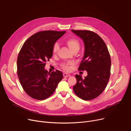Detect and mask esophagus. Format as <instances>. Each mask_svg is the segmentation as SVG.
I'll return each instance as SVG.
<instances>
[{
    "instance_id": "1",
    "label": "esophagus",
    "mask_w": 131,
    "mask_h": 131,
    "mask_svg": "<svg viewBox=\"0 0 131 131\" xmlns=\"http://www.w3.org/2000/svg\"><path fill=\"white\" fill-rule=\"evenodd\" d=\"M63 76H64V77H66L70 76L71 75H69V74H67V73H63Z\"/></svg>"
}]
</instances>
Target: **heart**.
I'll list each match as a JSON object with an SVG mask.
<instances>
[{
	"label": "heart",
	"mask_w": 131,
	"mask_h": 131,
	"mask_svg": "<svg viewBox=\"0 0 131 131\" xmlns=\"http://www.w3.org/2000/svg\"><path fill=\"white\" fill-rule=\"evenodd\" d=\"M66 44L70 48V49L73 52L74 51H78L80 48V42L78 39L75 38H71L66 40ZM59 49V46L58 43L56 42L55 43L52 49V52L54 54H56ZM74 63L73 62H68V63H63L61 64V67L65 71H69L71 70V66L73 65Z\"/></svg>",
	"instance_id": "heart-1"
}]
</instances>
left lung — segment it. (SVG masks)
I'll use <instances>...</instances> for the list:
<instances>
[{
    "label": "left lung",
    "mask_w": 131,
    "mask_h": 131,
    "mask_svg": "<svg viewBox=\"0 0 131 131\" xmlns=\"http://www.w3.org/2000/svg\"><path fill=\"white\" fill-rule=\"evenodd\" d=\"M72 31L83 40L84 58L78 71H86L88 76L83 78L76 75V84L73 90L78 97L89 101L98 97L106 88L110 79L111 59L106 45L97 34L90 30Z\"/></svg>",
    "instance_id": "left-lung-1"
}]
</instances>
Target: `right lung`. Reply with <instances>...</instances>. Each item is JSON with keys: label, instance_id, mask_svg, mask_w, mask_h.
<instances>
[{"label": "right lung", "instance_id": "right-lung-1", "mask_svg": "<svg viewBox=\"0 0 131 131\" xmlns=\"http://www.w3.org/2000/svg\"><path fill=\"white\" fill-rule=\"evenodd\" d=\"M66 32L45 30L30 36L23 44L17 58V75L25 92L37 100L47 99L62 80L58 70L48 73L44 67L53 56L55 42Z\"/></svg>", "mask_w": 131, "mask_h": 131}]
</instances>
